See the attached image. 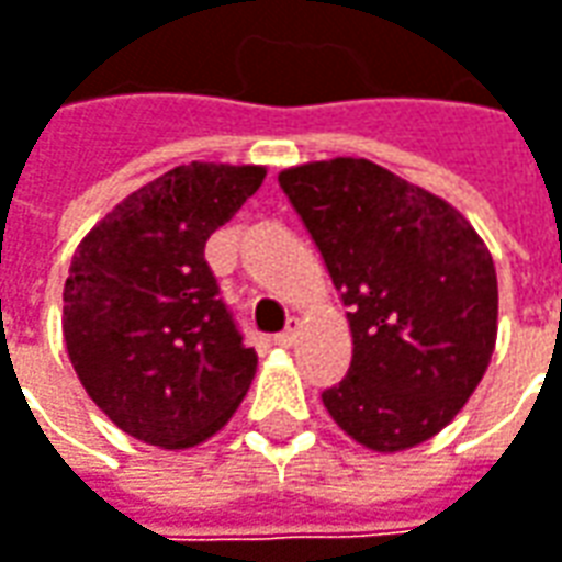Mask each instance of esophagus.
Listing matches in <instances>:
<instances>
[{
  "label": "esophagus",
  "instance_id": "obj_1",
  "mask_svg": "<svg viewBox=\"0 0 562 562\" xmlns=\"http://www.w3.org/2000/svg\"><path fill=\"white\" fill-rule=\"evenodd\" d=\"M273 341H277V345H280V347H292V345H295V341H297V319H292V323H289V329L280 331V335H277Z\"/></svg>",
  "mask_w": 562,
  "mask_h": 562
}]
</instances>
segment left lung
Masks as SVG:
<instances>
[{
  "label": "left lung",
  "mask_w": 562,
  "mask_h": 562,
  "mask_svg": "<svg viewBox=\"0 0 562 562\" xmlns=\"http://www.w3.org/2000/svg\"><path fill=\"white\" fill-rule=\"evenodd\" d=\"M347 304L353 360L323 393L331 422L393 456L464 409L498 338V277L471 221L369 159L335 156L280 171Z\"/></svg>",
  "instance_id": "left-lung-1"
}]
</instances>
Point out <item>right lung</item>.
I'll return each mask as SVG.
<instances>
[{"label":"right lung","mask_w":562,"mask_h":562,"mask_svg":"<svg viewBox=\"0 0 562 562\" xmlns=\"http://www.w3.org/2000/svg\"><path fill=\"white\" fill-rule=\"evenodd\" d=\"M265 166L187 162L113 205L72 251L60 329L82 387L122 434L193 449L239 409L258 369L217 297L209 236Z\"/></svg>","instance_id":"add662e5"}]
</instances>
